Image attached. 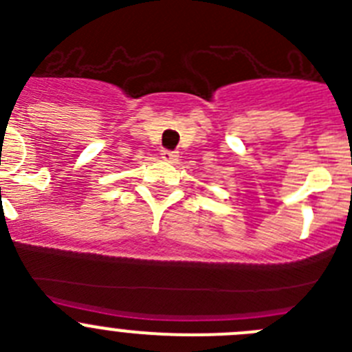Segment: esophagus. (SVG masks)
<instances>
[{
    "instance_id": "esophagus-1",
    "label": "esophagus",
    "mask_w": 352,
    "mask_h": 352,
    "mask_svg": "<svg viewBox=\"0 0 352 352\" xmlns=\"http://www.w3.org/2000/svg\"><path fill=\"white\" fill-rule=\"evenodd\" d=\"M162 158L166 162H176L178 160V155H176V151H169V149H162Z\"/></svg>"
}]
</instances>
